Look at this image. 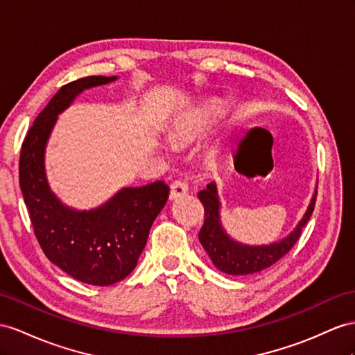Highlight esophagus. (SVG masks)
<instances>
[{"label":"esophagus","mask_w":355,"mask_h":355,"mask_svg":"<svg viewBox=\"0 0 355 355\" xmlns=\"http://www.w3.org/2000/svg\"><path fill=\"white\" fill-rule=\"evenodd\" d=\"M187 192H189V187H187V184L184 183V181L175 180L174 183L171 184L169 198H171V199H177V198H180V196L187 195Z\"/></svg>","instance_id":"34e87169"}]
</instances>
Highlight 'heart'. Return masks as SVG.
<instances>
[{
    "mask_svg": "<svg viewBox=\"0 0 355 355\" xmlns=\"http://www.w3.org/2000/svg\"><path fill=\"white\" fill-rule=\"evenodd\" d=\"M204 125H205V120H202L201 123H199V124H198V127H199V129H201V127H204ZM184 135H186V133H184Z\"/></svg>",
    "mask_w": 355,
    "mask_h": 355,
    "instance_id": "b5f03b06",
    "label": "heart"
}]
</instances>
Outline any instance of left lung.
Listing matches in <instances>:
<instances>
[{
	"instance_id": "8db88e82",
	"label": "left lung",
	"mask_w": 355,
	"mask_h": 355,
	"mask_svg": "<svg viewBox=\"0 0 355 355\" xmlns=\"http://www.w3.org/2000/svg\"><path fill=\"white\" fill-rule=\"evenodd\" d=\"M198 198L202 202L205 211L204 225L199 231V241L207 250L213 264L226 275L232 276L253 275V272L271 267L279 259L284 258L294 248V244L302 235V230L311 219L316 202L315 193L302 222L297 225V228L286 239L280 240L279 243H272L270 246H244V244L231 240L222 228L219 217L220 202L219 196H217L216 184H208L207 189L198 193Z\"/></svg>"
}]
</instances>
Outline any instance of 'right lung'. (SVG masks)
I'll return each instance as SVG.
<instances>
[{
	"label": "right lung",
	"instance_id": "1",
	"mask_svg": "<svg viewBox=\"0 0 355 355\" xmlns=\"http://www.w3.org/2000/svg\"><path fill=\"white\" fill-rule=\"evenodd\" d=\"M115 79L87 76L62 85L30 127L19 157V186L43 253L69 276L96 286L114 285L130 275L169 195L165 181H154L121 189L96 210L75 211L51 192L43 157L57 115L84 89Z\"/></svg>",
	"mask_w": 355,
	"mask_h": 355
}]
</instances>
